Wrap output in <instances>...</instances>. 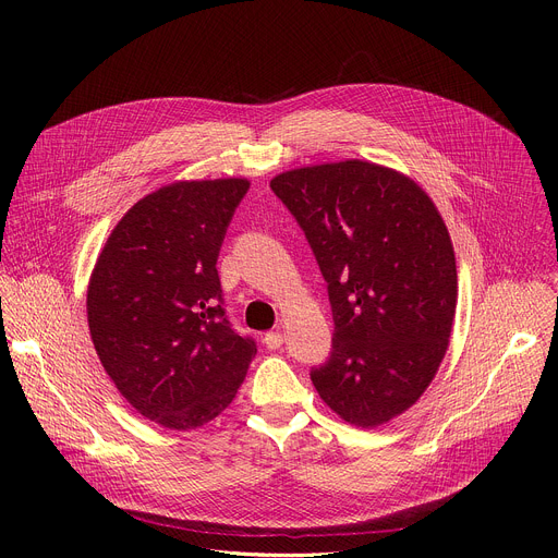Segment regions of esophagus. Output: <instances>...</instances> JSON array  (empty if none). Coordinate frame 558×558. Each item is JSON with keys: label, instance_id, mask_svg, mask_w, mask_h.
Masks as SVG:
<instances>
[{"label": "esophagus", "instance_id": "1", "mask_svg": "<svg viewBox=\"0 0 558 558\" xmlns=\"http://www.w3.org/2000/svg\"><path fill=\"white\" fill-rule=\"evenodd\" d=\"M265 347L267 349H271V351H276V349H280L282 347V342H284V336L280 333V331H269V333H265Z\"/></svg>", "mask_w": 558, "mask_h": 558}]
</instances>
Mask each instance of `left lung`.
Returning a JSON list of instances; mask_svg holds the SVG:
<instances>
[{
	"instance_id": "8db88e82",
	"label": "left lung",
	"mask_w": 558,
	"mask_h": 558,
	"mask_svg": "<svg viewBox=\"0 0 558 558\" xmlns=\"http://www.w3.org/2000/svg\"><path fill=\"white\" fill-rule=\"evenodd\" d=\"M269 185L329 284L333 351L311 381L344 422L377 428L420 400L448 351V227L413 179L360 158L289 170Z\"/></svg>"
}]
</instances>
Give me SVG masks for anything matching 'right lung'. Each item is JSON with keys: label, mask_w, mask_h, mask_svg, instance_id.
Segmentation results:
<instances>
[{"label": "right lung", "mask_w": 558, "mask_h": 558, "mask_svg": "<svg viewBox=\"0 0 558 558\" xmlns=\"http://www.w3.org/2000/svg\"><path fill=\"white\" fill-rule=\"evenodd\" d=\"M247 179L177 181L117 222L88 284L95 351L125 400L170 430L218 417L241 388L256 342L238 336L216 271Z\"/></svg>", "instance_id": "1"}]
</instances>
